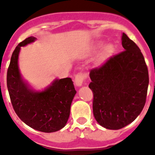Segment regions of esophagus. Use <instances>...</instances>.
<instances>
[{"instance_id":"34e87169","label":"esophagus","mask_w":155,"mask_h":155,"mask_svg":"<svg viewBox=\"0 0 155 155\" xmlns=\"http://www.w3.org/2000/svg\"><path fill=\"white\" fill-rule=\"evenodd\" d=\"M87 78V74L84 73H82V72H79L76 74L75 76V85L77 87H81V86L83 85V83H84V80Z\"/></svg>"}]
</instances>
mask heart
<instances>
[{"label": "heart", "instance_id": "heart-1", "mask_svg": "<svg viewBox=\"0 0 155 155\" xmlns=\"http://www.w3.org/2000/svg\"><path fill=\"white\" fill-rule=\"evenodd\" d=\"M102 46V44L99 45V46ZM113 53V46H112V45H106V46L103 48L102 53H100L99 57H98V61H99L100 62H102V61H105L108 57H110L111 54H112Z\"/></svg>", "mask_w": 155, "mask_h": 155}]
</instances>
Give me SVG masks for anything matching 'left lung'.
<instances>
[{
	"label": "left lung",
	"instance_id": "left-lung-1",
	"mask_svg": "<svg viewBox=\"0 0 155 155\" xmlns=\"http://www.w3.org/2000/svg\"><path fill=\"white\" fill-rule=\"evenodd\" d=\"M122 46L124 51L89 74L93 114L99 125L109 130H120L134 121L147 98L149 77L144 57L125 33Z\"/></svg>",
	"mask_w": 155,
	"mask_h": 155
}]
</instances>
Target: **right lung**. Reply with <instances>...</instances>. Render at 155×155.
Returning <instances> with one entry per match:
<instances>
[{"mask_svg": "<svg viewBox=\"0 0 155 155\" xmlns=\"http://www.w3.org/2000/svg\"><path fill=\"white\" fill-rule=\"evenodd\" d=\"M30 36L20 42L12 53L7 74V86L14 110L25 124L44 133L65 127L76 90L71 78L55 79L46 87L34 88L21 77L18 56L21 46L35 42Z\"/></svg>", "mask_w": 155, "mask_h": 155, "instance_id": "1", "label": "right lung"}]
</instances>
